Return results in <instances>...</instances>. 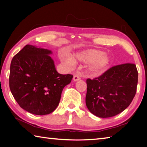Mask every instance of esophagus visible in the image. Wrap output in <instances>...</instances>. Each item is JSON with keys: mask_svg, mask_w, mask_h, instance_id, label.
<instances>
[{"mask_svg": "<svg viewBox=\"0 0 147 147\" xmlns=\"http://www.w3.org/2000/svg\"><path fill=\"white\" fill-rule=\"evenodd\" d=\"M80 79H81V76H80V74H76V75L73 77V80L74 82H76Z\"/></svg>", "mask_w": 147, "mask_h": 147, "instance_id": "1", "label": "esophagus"}]
</instances>
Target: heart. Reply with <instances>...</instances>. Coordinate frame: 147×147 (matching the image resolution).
Returning a JSON list of instances; mask_svg holds the SVG:
<instances>
[{"label":"heart","mask_w":147,"mask_h":147,"mask_svg":"<svg viewBox=\"0 0 147 147\" xmlns=\"http://www.w3.org/2000/svg\"><path fill=\"white\" fill-rule=\"evenodd\" d=\"M61 59L67 65H72L74 63L71 57L62 55ZM76 59L85 62H93L92 69L99 71L105 68L110 62V58L104 54L102 51L97 50H87L83 51L76 55Z\"/></svg>","instance_id":"heart-1"}]
</instances>
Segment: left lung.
I'll return each mask as SVG.
<instances>
[{
  "instance_id": "1",
  "label": "left lung",
  "mask_w": 147,
  "mask_h": 147,
  "mask_svg": "<svg viewBox=\"0 0 147 147\" xmlns=\"http://www.w3.org/2000/svg\"><path fill=\"white\" fill-rule=\"evenodd\" d=\"M138 73L133 63L113 66L94 79H87L86 105L94 115L115 116L125 110L136 93Z\"/></svg>"
}]
</instances>
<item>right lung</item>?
<instances>
[{
	"label": "right lung",
	"mask_w": 147,
	"mask_h": 147,
	"mask_svg": "<svg viewBox=\"0 0 147 147\" xmlns=\"http://www.w3.org/2000/svg\"><path fill=\"white\" fill-rule=\"evenodd\" d=\"M51 51L27 45L11 60L9 82L14 98L30 113L45 115L59 105L72 74H60L48 55Z\"/></svg>",
	"instance_id": "obj_1"
}]
</instances>
